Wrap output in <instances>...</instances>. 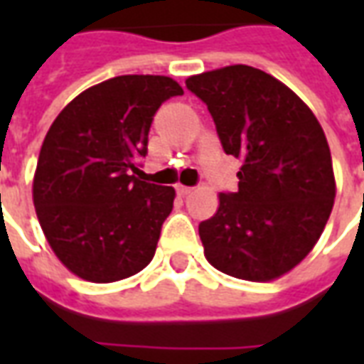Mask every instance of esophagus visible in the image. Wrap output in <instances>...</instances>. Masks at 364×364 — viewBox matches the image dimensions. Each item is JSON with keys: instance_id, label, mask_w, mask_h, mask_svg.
Returning a JSON list of instances; mask_svg holds the SVG:
<instances>
[{"instance_id": "obj_1", "label": "esophagus", "mask_w": 364, "mask_h": 364, "mask_svg": "<svg viewBox=\"0 0 364 364\" xmlns=\"http://www.w3.org/2000/svg\"><path fill=\"white\" fill-rule=\"evenodd\" d=\"M175 189H177V195H179V197H187L191 191H193L191 187H185V185H177Z\"/></svg>"}]
</instances>
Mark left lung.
<instances>
[{
	"label": "left lung",
	"mask_w": 364,
	"mask_h": 364,
	"mask_svg": "<svg viewBox=\"0 0 364 364\" xmlns=\"http://www.w3.org/2000/svg\"><path fill=\"white\" fill-rule=\"evenodd\" d=\"M213 114L224 151L242 159L236 193L198 224L205 257L253 282L296 267L328 224L336 177L323 128L310 107L263 70L226 66L187 77Z\"/></svg>",
	"instance_id": "left-lung-1"
}]
</instances>
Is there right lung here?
<instances>
[{"label": "right lung", "instance_id": "right-lung-1", "mask_svg": "<svg viewBox=\"0 0 364 364\" xmlns=\"http://www.w3.org/2000/svg\"><path fill=\"white\" fill-rule=\"evenodd\" d=\"M183 95L167 75H119L62 109L38 154L33 203L62 265L90 282L140 273L154 257L175 189L140 181L154 114Z\"/></svg>", "mask_w": 364, "mask_h": 364}]
</instances>
